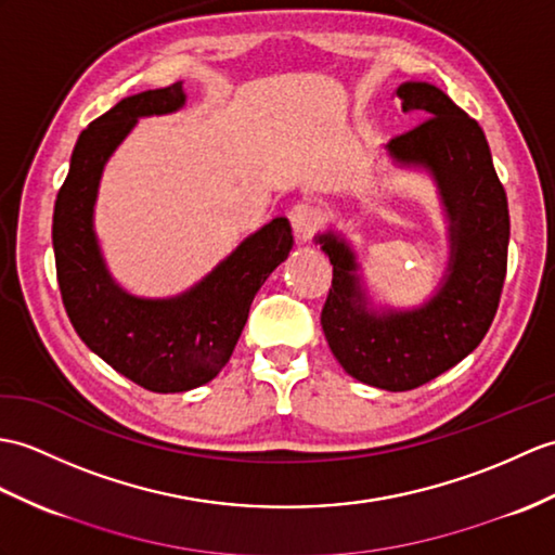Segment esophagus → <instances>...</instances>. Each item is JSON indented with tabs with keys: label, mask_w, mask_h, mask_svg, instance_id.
<instances>
[{
	"label": "esophagus",
	"mask_w": 555,
	"mask_h": 555,
	"mask_svg": "<svg viewBox=\"0 0 555 555\" xmlns=\"http://www.w3.org/2000/svg\"><path fill=\"white\" fill-rule=\"evenodd\" d=\"M288 219H291V227L295 231V236L309 238L321 224V212L314 208L312 203H298V205H293V208H291Z\"/></svg>",
	"instance_id": "obj_1"
}]
</instances>
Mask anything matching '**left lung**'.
I'll return each instance as SVG.
<instances>
[{"label":"left lung","mask_w":555,"mask_h":555,"mask_svg":"<svg viewBox=\"0 0 555 555\" xmlns=\"http://www.w3.org/2000/svg\"><path fill=\"white\" fill-rule=\"evenodd\" d=\"M402 111L423 122L385 146L402 167H423L435 179L449 219V264L440 288L416 309L373 312L366 305L357 255L338 234L317 243L333 264L321 328L333 357L352 378L390 392L456 366L478 347L496 314L508 262V201L482 127L442 89L428 82L397 87Z\"/></svg>","instance_id":"left-lung-1"}]
</instances>
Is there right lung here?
Returning <instances> with one entry per match:
<instances>
[{
	"instance_id": "obj_1",
	"label": "right lung",
	"mask_w": 555,
	"mask_h": 555,
	"mask_svg": "<svg viewBox=\"0 0 555 555\" xmlns=\"http://www.w3.org/2000/svg\"><path fill=\"white\" fill-rule=\"evenodd\" d=\"M184 103V87L175 82L127 96L89 122L59 189L51 227L61 298L77 336L108 366L151 392H186L224 369L255 293L293 248L291 222L276 217L175 298H134L113 281L94 234L103 165L139 118L175 113Z\"/></svg>"
}]
</instances>
